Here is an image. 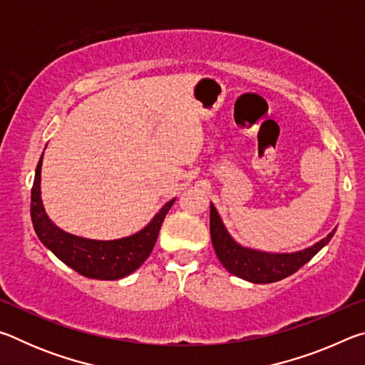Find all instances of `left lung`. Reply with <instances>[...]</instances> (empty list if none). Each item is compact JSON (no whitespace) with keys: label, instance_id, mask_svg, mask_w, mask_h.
I'll return each instance as SVG.
<instances>
[{"label":"left lung","instance_id":"8db88e82","mask_svg":"<svg viewBox=\"0 0 365 365\" xmlns=\"http://www.w3.org/2000/svg\"><path fill=\"white\" fill-rule=\"evenodd\" d=\"M211 240L212 246L222 265L230 274L248 280L251 283H274L287 279L288 275L294 274L302 265L311 261L324 246L330 242L336 228L320 240L319 243L312 245L296 252H265L238 245L227 232L222 222L217 209L211 202Z\"/></svg>","mask_w":365,"mask_h":365}]
</instances>
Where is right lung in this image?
Returning <instances> with one entry per match:
<instances>
[{"label":"right lung","mask_w":365,"mask_h":365,"mask_svg":"<svg viewBox=\"0 0 365 365\" xmlns=\"http://www.w3.org/2000/svg\"><path fill=\"white\" fill-rule=\"evenodd\" d=\"M41 163L43 154L35 170L32 202H30V217L40 242L66 265L88 279L119 280L137 270L151 255L165 214L169 212L175 200L165 202L143 230L130 237L109 240V242L76 237L54 225L45 212L40 191Z\"/></svg>","instance_id":"1"}]
</instances>
